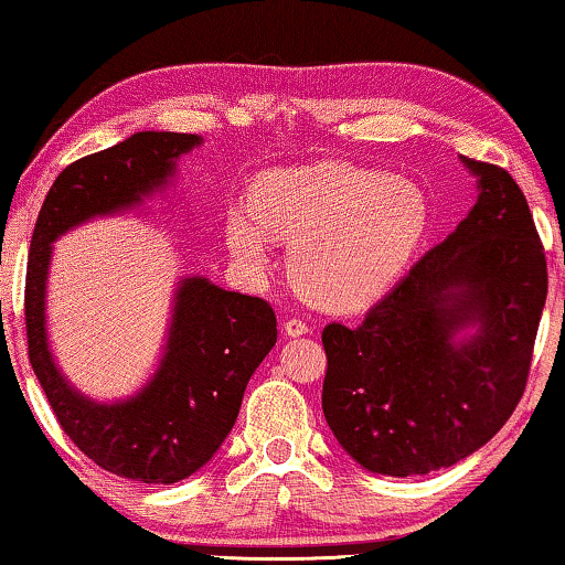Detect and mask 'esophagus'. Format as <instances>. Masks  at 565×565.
Listing matches in <instances>:
<instances>
[{
	"label": "esophagus",
	"mask_w": 565,
	"mask_h": 565,
	"mask_svg": "<svg viewBox=\"0 0 565 565\" xmlns=\"http://www.w3.org/2000/svg\"><path fill=\"white\" fill-rule=\"evenodd\" d=\"M282 329H285V334H288V337H303V334H308V331H311V327H308L303 319H296V316H292V319H285Z\"/></svg>",
	"instance_id": "1"
}]
</instances>
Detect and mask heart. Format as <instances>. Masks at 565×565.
I'll use <instances>...</instances> for the list:
<instances>
[{
	"instance_id": "obj_1",
	"label": "heart",
	"mask_w": 565,
	"mask_h": 565,
	"mask_svg": "<svg viewBox=\"0 0 565 565\" xmlns=\"http://www.w3.org/2000/svg\"><path fill=\"white\" fill-rule=\"evenodd\" d=\"M429 226L419 184L339 161L269 169L246 207L226 215V244L238 267L262 275L275 244H290V275L316 306L358 311L383 296L412 262Z\"/></svg>"
}]
</instances>
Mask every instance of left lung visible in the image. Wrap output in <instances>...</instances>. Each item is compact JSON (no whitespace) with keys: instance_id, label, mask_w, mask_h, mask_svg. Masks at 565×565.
Listing matches in <instances>:
<instances>
[{"instance_id":"obj_1","label":"left lung","mask_w":565,"mask_h":565,"mask_svg":"<svg viewBox=\"0 0 565 565\" xmlns=\"http://www.w3.org/2000/svg\"><path fill=\"white\" fill-rule=\"evenodd\" d=\"M478 177L468 218L416 262L360 327L329 323L321 406L339 445L383 476L450 468L504 427L527 385L547 262L507 169ZM477 331L454 342L460 328Z\"/></svg>"}]
</instances>
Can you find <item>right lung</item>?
I'll use <instances>...</instances> for the list:
<instances>
[{
  "label": "right lung",
  "mask_w": 565,
  "mask_h": 565,
  "mask_svg": "<svg viewBox=\"0 0 565 565\" xmlns=\"http://www.w3.org/2000/svg\"><path fill=\"white\" fill-rule=\"evenodd\" d=\"M200 136L143 130L89 153L56 177L38 213L25 277L28 358L68 439L115 476L177 483L205 466L234 427L246 383L277 342L273 306L188 277L174 298L172 327L157 375L141 393L97 404L66 383L45 339V275L51 244L68 228L128 211L174 174V161Z\"/></svg>",
  "instance_id": "obj_1"
}]
</instances>
